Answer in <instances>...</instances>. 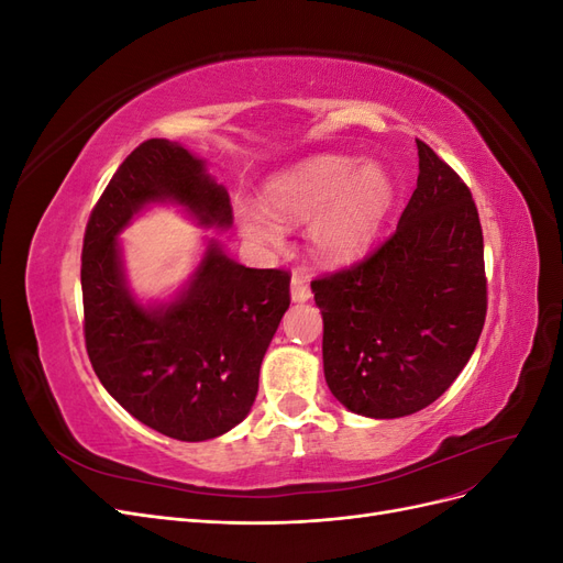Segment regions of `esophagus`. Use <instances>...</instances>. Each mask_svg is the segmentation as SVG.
Segmentation results:
<instances>
[{
  "instance_id": "obj_1",
  "label": "esophagus",
  "mask_w": 563,
  "mask_h": 563,
  "mask_svg": "<svg viewBox=\"0 0 563 563\" xmlns=\"http://www.w3.org/2000/svg\"><path fill=\"white\" fill-rule=\"evenodd\" d=\"M310 298H312V291L308 286V279L300 277V275H294V279H291V300L294 302H305Z\"/></svg>"
}]
</instances>
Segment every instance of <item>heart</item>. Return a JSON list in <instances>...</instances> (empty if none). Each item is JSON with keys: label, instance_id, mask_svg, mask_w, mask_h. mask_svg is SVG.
Returning a JSON list of instances; mask_svg holds the SVG:
<instances>
[{"label": "heart", "instance_id": "b5f03b06", "mask_svg": "<svg viewBox=\"0 0 563 563\" xmlns=\"http://www.w3.org/2000/svg\"><path fill=\"white\" fill-rule=\"evenodd\" d=\"M265 207L240 201L236 225L249 242L279 246L284 223L310 220V244L323 261L345 263L376 240L391 207V180L378 164L356 166L350 157L323 155L269 178Z\"/></svg>", "mask_w": 563, "mask_h": 563}]
</instances>
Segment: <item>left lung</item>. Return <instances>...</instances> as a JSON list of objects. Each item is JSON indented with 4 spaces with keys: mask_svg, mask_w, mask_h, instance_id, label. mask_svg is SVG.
Instances as JSON below:
<instances>
[{
    "mask_svg": "<svg viewBox=\"0 0 563 563\" xmlns=\"http://www.w3.org/2000/svg\"><path fill=\"white\" fill-rule=\"evenodd\" d=\"M418 143V187L395 234L362 263L312 282L323 376L366 418L437 401L465 368L486 319L484 234L470 187Z\"/></svg>",
    "mask_w": 563,
    "mask_h": 563,
    "instance_id": "1",
    "label": "left lung"
}]
</instances>
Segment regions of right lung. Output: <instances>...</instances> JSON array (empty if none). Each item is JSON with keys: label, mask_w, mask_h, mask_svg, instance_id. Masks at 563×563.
<instances>
[{"label": "right lung", "mask_w": 563, "mask_h": 563, "mask_svg": "<svg viewBox=\"0 0 563 563\" xmlns=\"http://www.w3.org/2000/svg\"><path fill=\"white\" fill-rule=\"evenodd\" d=\"M166 201L201 228L232 225L230 195L199 157L164 139L141 143L84 234V338L98 380L135 420L178 441H207L249 416L263 356L291 302V277L234 263L211 240L172 302H139L117 236L147 203Z\"/></svg>", "instance_id": "add662e5"}]
</instances>
